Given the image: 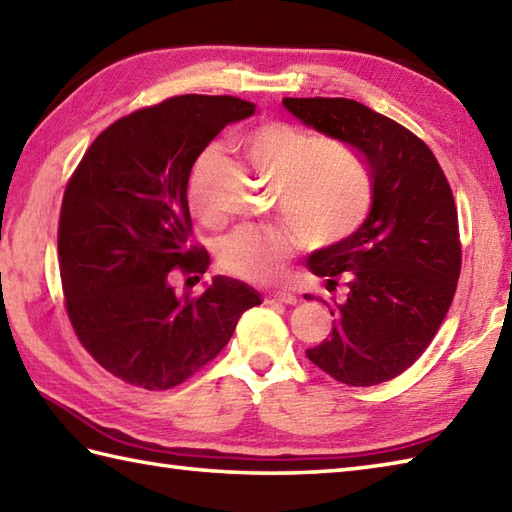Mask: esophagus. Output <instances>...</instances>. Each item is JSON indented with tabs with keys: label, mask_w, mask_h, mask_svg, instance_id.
<instances>
[{
	"label": "esophagus",
	"mask_w": 512,
	"mask_h": 512,
	"mask_svg": "<svg viewBox=\"0 0 512 512\" xmlns=\"http://www.w3.org/2000/svg\"><path fill=\"white\" fill-rule=\"evenodd\" d=\"M266 303H286V306H295L297 297L286 290H275V292H268Z\"/></svg>",
	"instance_id": "obj_1"
}]
</instances>
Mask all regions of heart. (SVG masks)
Masks as SVG:
<instances>
[{
	"instance_id": "b5f03b06",
	"label": "heart",
	"mask_w": 512,
	"mask_h": 512,
	"mask_svg": "<svg viewBox=\"0 0 512 512\" xmlns=\"http://www.w3.org/2000/svg\"><path fill=\"white\" fill-rule=\"evenodd\" d=\"M246 160L266 178L277 180L279 213L312 246H330L350 237L372 204L367 167L350 147L319 138L286 121H264L239 138ZM217 162L206 149L189 180V204L204 224L213 217L200 202V184ZM297 237L284 226H246L220 244L224 270L248 281H275L295 253Z\"/></svg>"
}]
</instances>
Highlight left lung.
<instances>
[{
	"label": "left lung",
	"instance_id": "left-lung-1",
	"mask_svg": "<svg viewBox=\"0 0 512 512\" xmlns=\"http://www.w3.org/2000/svg\"><path fill=\"white\" fill-rule=\"evenodd\" d=\"M319 134L363 156L372 206L356 231L314 250L310 273L330 292L332 336L306 350L325 374L352 387L385 383L427 350L458 286V211L436 156L409 129L352 99H284ZM312 299V295H306Z\"/></svg>",
	"mask_w": 512,
	"mask_h": 512
}]
</instances>
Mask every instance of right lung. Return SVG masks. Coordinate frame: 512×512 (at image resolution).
Here are the masks:
<instances>
[{"instance_id": "obj_1", "label": "right lung", "mask_w": 512, "mask_h": 512, "mask_svg": "<svg viewBox=\"0 0 512 512\" xmlns=\"http://www.w3.org/2000/svg\"><path fill=\"white\" fill-rule=\"evenodd\" d=\"M255 114L235 96L184 94L118 118L85 151L63 193L59 270L72 328L94 361L129 385L184 383L262 303L217 275L178 295L173 273L200 281L211 257L191 246L189 176L226 125ZM193 286V284H191Z\"/></svg>"}]
</instances>
